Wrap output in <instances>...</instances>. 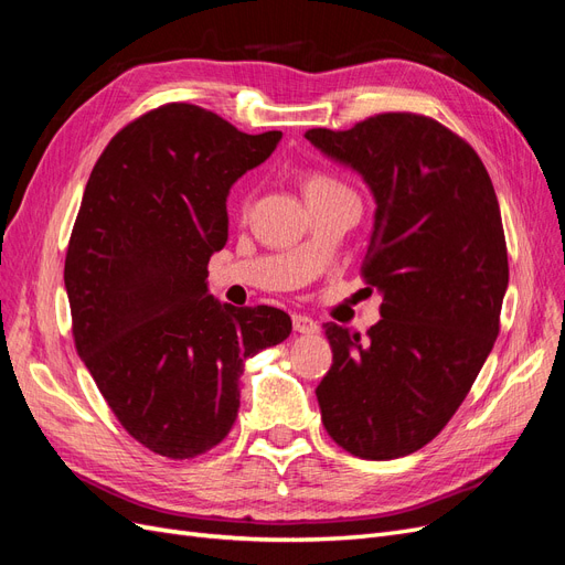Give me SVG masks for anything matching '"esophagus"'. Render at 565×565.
I'll return each instance as SVG.
<instances>
[{"label": "esophagus", "mask_w": 565, "mask_h": 565, "mask_svg": "<svg viewBox=\"0 0 565 565\" xmlns=\"http://www.w3.org/2000/svg\"><path fill=\"white\" fill-rule=\"evenodd\" d=\"M292 328H295V332H299V334H316L320 328H318V322L313 320V318H309V316H295L292 318Z\"/></svg>", "instance_id": "esophagus-1"}]
</instances>
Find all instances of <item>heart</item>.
Masks as SVG:
<instances>
[{
  "label": "heart",
  "instance_id": "heart-1",
  "mask_svg": "<svg viewBox=\"0 0 565 565\" xmlns=\"http://www.w3.org/2000/svg\"><path fill=\"white\" fill-rule=\"evenodd\" d=\"M337 188H341L334 179L324 177V174H309L303 179V193L306 198L311 195H320V193H330V191H337Z\"/></svg>",
  "mask_w": 565,
  "mask_h": 565
}]
</instances>
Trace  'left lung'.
<instances>
[{
    "instance_id": "obj_1",
    "label": "left lung",
    "mask_w": 565,
    "mask_h": 565,
    "mask_svg": "<svg viewBox=\"0 0 565 565\" xmlns=\"http://www.w3.org/2000/svg\"><path fill=\"white\" fill-rule=\"evenodd\" d=\"M303 136L370 188L363 276L384 297L367 339L322 324L334 358L316 388L322 424L355 457H405L450 422L498 339L509 285L498 195L476 150L431 117L384 113Z\"/></svg>"
}]
</instances>
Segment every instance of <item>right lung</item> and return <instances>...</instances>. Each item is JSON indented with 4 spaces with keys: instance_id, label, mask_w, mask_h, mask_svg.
<instances>
[{
    "instance_id": "add662e5",
    "label": "right lung",
    "mask_w": 565,
    "mask_h": 565,
    "mask_svg": "<svg viewBox=\"0 0 565 565\" xmlns=\"http://www.w3.org/2000/svg\"><path fill=\"white\" fill-rule=\"evenodd\" d=\"M280 139L169 104L117 131L84 188L63 273L75 347L119 424L162 457L224 440L245 358L292 332L285 311L235 309L207 287L231 185Z\"/></svg>"
}]
</instances>
